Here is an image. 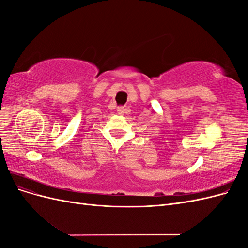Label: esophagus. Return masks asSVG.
<instances>
[{"mask_svg":"<svg viewBox=\"0 0 248 248\" xmlns=\"http://www.w3.org/2000/svg\"><path fill=\"white\" fill-rule=\"evenodd\" d=\"M117 111H118V114L119 115H124L125 114V111H126V108H124V107H119L118 108H117Z\"/></svg>","mask_w":248,"mask_h":248,"instance_id":"esophagus-1","label":"esophagus"}]
</instances>
